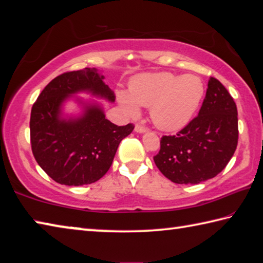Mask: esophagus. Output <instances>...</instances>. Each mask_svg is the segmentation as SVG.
Segmentation results:
<instances>
[{
  "label": "esophagus",
  "instance_id": "obj_1",
  "mask_svg": "<svg viewBox=\"0 0 263 263\" xmlns=\"http://www.w3.org/2000/svg\"><path fill=\"white\" fill-rule=\"evenodd\" d=\"M145 130H147V128H145L144 126H142V124L137 123L135 126V132L136 133H144Z\"/></svg>",
  "mask_w": 263,
  "mask_h": 263
}]
</instances>
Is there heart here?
<instances>
[{
    "label": "heart",
    "mask_w": 263,
    "mask_h": 263,
    "mask_svg": "<svg viewBox=\"0 0 263 263\" xmlns=\"http://www.w3.org/2000/svg\"><path fill=\"white\" fill-rule=\"evenodd\" d=\"M204 94L199 76L172 72H148L129 82V94L120 92L119 101L128 114L136 115L139 106L151 108V118L163 130H177L195 114Z\"/></svg>",
    "instance_id": "1"
}]
</instances>
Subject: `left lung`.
Segmentation results:
<instances>
[{"label":"left lung","mask_w":263,"mask_h":263,"mask_svg":"<svg viewBox=\"0 0 263 263\" xmlns=\"http://www.w3.org/2000/svg\"><path fill=\"white\" fill-rule=\"evenodd\" d=\"M237 140L236 104L223 84L211 78L199 115L176 135L161 137L154 162L172 182L196 184L223 171Z\"/></svg>","instance_id":"1"}]
</instances>
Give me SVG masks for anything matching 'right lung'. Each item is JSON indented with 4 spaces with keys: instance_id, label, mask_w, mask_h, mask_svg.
<instances>
[{
    "instance_id": "add662e5",
    "label": "right lung",
    "mask_w": 263,
    "mask_h": 263,
    "mask_svg": "<svg viewBox=\"0 0 263 263\" xmlns=\"http://www.w3.org/2000/svg\"><path fill=\"white\" fill-rule=\"evenodd\" d=\"M89 91L109 101L115 95L95 68L67 71L49 82L31 108L30 143L36 162L55 182L90 184L110 168L121 141L134 124L116 126L99 106H87L79 119L62 120L61 106L75 92Z\"/></svg>"
}]
</instances>
